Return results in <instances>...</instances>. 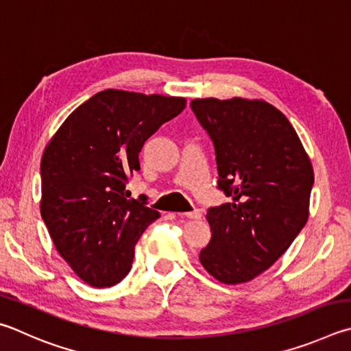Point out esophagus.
I'll return each instance as SVG.
<instances>
[{
	"label": "esophagus",
	"instance_id": "1",
	"mask_svg": "<svg viewBox=\"0 0 351 351\" xmlns=\"http://www.w3.org/2000/svg\"><path fill=\"white\" fill-rule=\"evenodd\" d=\"M182 215L189 219H201L202 218V212L199 208H195V210H192V212H187V213H182Z\"/></svg>",
	"mask_w": 351,
	"mask_h": 351
}]
</instances>
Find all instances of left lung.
Listing matches in <instances>:
<instances>
[{"label": "left lung", "instance_id": "obj_1", "mask_svg": "<svg viewBox=\"0 0 351 351\" xmlns=\"http://www.w3.org/2000/svg\"><path fill=\"white\" fill-rule=\"evenodd\" d=\"M215 145L218 189L204 269L222 284L252 281L276 263L308 219L313 167L290 121L263 99L190 103Z\"/></svg>", "mask_w": 351, "mask_h": 351}]
</instances>
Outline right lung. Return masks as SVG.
<instances>
[{
  "instance_id": "obj_1",
  "label": "right lung",
  "mask_w": 351,
  "mask_h": 351,
  "mask_svg": "<svg viewBox=\"0 0 351 351\" xmlns=\"http://www.w3.org/2000/svg\"><path fill=\"white\" fill-rule=\"evenodd\" d=\"M186 99L125 90L98 92L69 114L41 158V216L56 250L82 281L112 287L132 269L135 245L159 218L127 199L139 152Z\"/></svg>"
}]
</instances>
